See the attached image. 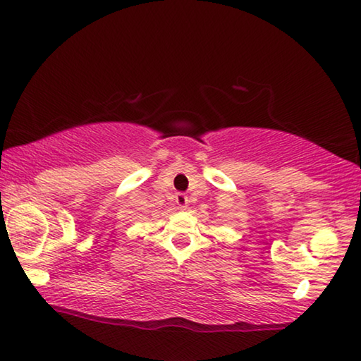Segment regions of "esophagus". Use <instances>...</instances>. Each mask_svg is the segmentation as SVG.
<instances>
[{
  "instance_id": "esophagus-1",
  "label": "esophagus",
  "mask_w": 361,
  "mask_h": 361,
  "mask_svg": "<svg viewBox=\"0 0 361 361\" xmlns=\"http://www.w3.org/2000/svg\"><path fill=\"white\" fill-rule=\"evenodd\" d=\"M175 202H176V205L180 207V209L185 210L186 207H188V204H189L188 195H186V194H183V192H178V194L175 195Z\"/></svg>"
}]
</instances>
